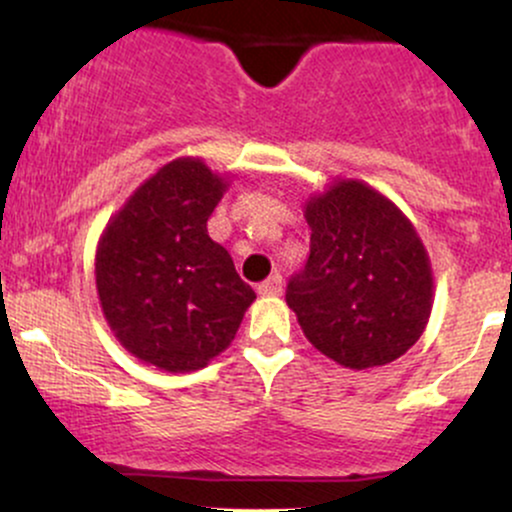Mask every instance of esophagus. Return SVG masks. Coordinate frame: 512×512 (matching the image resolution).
<instances>
[{"label":"esophagus","instance_id":"esophagus-1","mask_svg":"<svg viewBox=\"0 0 512 512\" xmlns=\"http://www.w3.org/2000/svg\"><path fill=\"white\" fill-rule=\"evenodd\" d=\"M257 291H260L262 296H279V293H281V276L272 274L269 279H264L262 284L257 286Z\"/></svg>","mask_w":512,"mask_h":512}]
</instances>
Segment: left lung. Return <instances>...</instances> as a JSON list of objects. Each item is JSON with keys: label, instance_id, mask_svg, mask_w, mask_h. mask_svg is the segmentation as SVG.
<instances>
[{"label": "left lung", "instance_id": "obj_1", "mask_svg": "<svg viewBox=\"0 0 512 512\" xmlns=\"http://www.w3.org/2000/svg\"><path fill=\"white\" fill-rule=\"evenodd\" d=\"M310 255L286 284V303L317 351L346 368L395 361L431 315L433 276L414 226L356 180L305 207Z\"/></svg>", "mask_w": 512, "mask_h": 512}]
</instances>
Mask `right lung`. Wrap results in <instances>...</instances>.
Segmentation results:
<instances>
[{
  "instance_id": "1",
  "label": "right lung",
  "mask_w": 512,
  "mask_h": 512,
  "mask_svg": "<svg viewBox=\"0 0 512 512\" xmlns=\"http://www.w3.org/2000/svg\"><path fill=\"white\" fill-rule=\"evenodd\" d=\"M226 190L202 161L163 166L105 228L96 286L127 351L170 373L204 368L236 337L255 291L207 221Z\"/></svg>"
}]
</instances>
